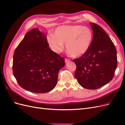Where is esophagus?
Masks as SVG:
<instances>
[{
    "label": "esophagus",
    "mask_w": 125,
    "mask_h": 125,
    "mask_svg": "<svg viewBox=\"0 0 125 125\" xmlns=\"http://www.w3.org/2000/svg\"><path fill=\"white\" fill-rule=\"evenodd\" d=\"M70 62V59H68V58H65V62L67 63V62Z\"/></svg>",
    "instance_id": "34e87169"
}]
</instances>
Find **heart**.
<instances>
[{"mask_svg":"<svg viewBox=\"0 0 125 125\" xmlns=\"http://www.w3.org/2000/svg\"><path fill=\"white\" fill-rule=\"evenodd\" d=\"M93 32L82 25H63L56 28L54 35L47 36V42L54 52L59 53L66 43L67 51L73 57H79L88 52L92 44Z\"/></svg>","mask_w":125,"mask_h":125,"instance_id":"1","label":"heart"}]
</instances>
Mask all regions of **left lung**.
<instances>
[{
  "label": "left lung",
  "instance_id": "left-lung-1",
  "mask_svg": "<svg viewBox=\"0 0 125 125\" xmlns=\"http://www.w3.org/2000/svg\"><path fill=\"white\" fill-rule=\"evenodd\" d=\"M93 36L85 54L73 60L77 66L74 75L83 88L94 90L110 82L117 66L116 49L103 29L90 22Z\"/></svg>",
  "mask_w": 125,
  "mask_h": 125
}]
</instances>
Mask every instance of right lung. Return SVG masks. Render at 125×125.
I'll return each mask as SVG.
<instances>
[{
	"instance_id": "right-lung-1",
	"label": "right lung",
	"mask_w": 125,
	"mask_h": 125,
	"mask_svg": "<svg viewBox=\"0 0 125 125\" xmlns=\"http://www.w3.org/2000/svg\"><path fill=\"white\" fill-rule=\"evenodd\" d=\"M65 58L49 47L47 37L37 29L26 34L17 47L13 59L14 76L21 88L44 93L56 86Z\"/></svg>"
}]
</instances>
